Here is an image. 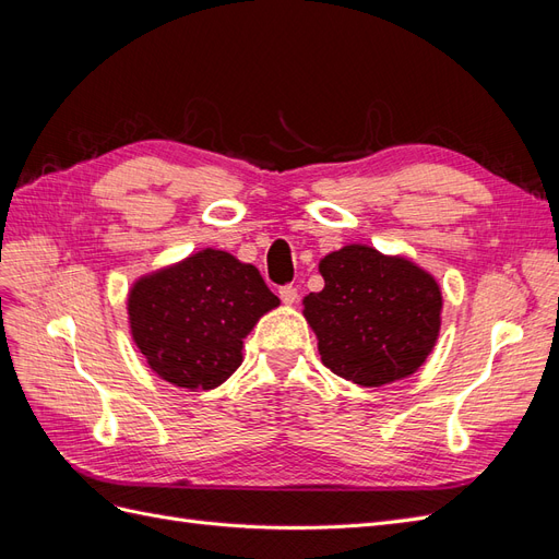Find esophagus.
Returning <instances> with one entry per match:
<instances>
[{
  "label": "esophagus",
  "mask_w": 559,
  "mask_h": 559,
  "mask_svg": "<svg viewBox=\"0 0 559 559\" xmlns=\"http://www.w3.org/2000/svg\"><path fill=\"white\" fill-rule=\"evenodd\" d=\"M280 298H282V302H286V306H294V302L298 300V289L292 284L280 286Z\"/></svg>",
  "instance_id": "34e87169"
}]
</instances>
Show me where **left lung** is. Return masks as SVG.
<instances>
[{
    "mask_svg": "<svg viewBox=\"0 0 559 559\" xmlns=\"http://www.w3.org/2000/svg\"><path fill=\"white\" fill-rule=\"evenodd\" d=\"M324 289L302 300L321 364L361 386L413 376L441 331L438 282L403 257L347 245L321 259Z\"/></svg>",
    "mask_w": 559,
    "mask_h": 559,
    "instance_id": "8db88e82",
    "label": "left lung"
}]
</instances>
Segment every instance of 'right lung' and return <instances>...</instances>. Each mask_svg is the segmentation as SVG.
I'll list each match as a JSON object with an SVG mask.
<instances>
[{
    "instance_id": "1",
    "label": "right lung",
    "mask_w": 559,
    "mask_h": 559,
    "mask_svg": "<svg viewBox=\"0 0 559 559\" xmlns=\"http://www.w3.org/2000/svg\"><path fill=\"white\" fill-rule=\"evenodd\" d=\"M280 306L261 273L218 249H202L132 284V341L170 384L214 389L242 364V341Z\"/></svg>"
}]
</instances>
